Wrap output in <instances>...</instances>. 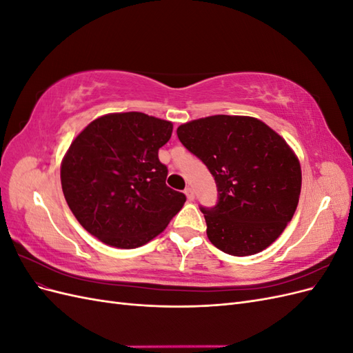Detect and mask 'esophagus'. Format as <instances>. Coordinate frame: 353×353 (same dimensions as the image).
Masks as SVG:
<instances>
[{"instance_id": "1", "label": "esophagus", "mask_w": 353, "mask_h": 353, "mask_svg": "<svg viewBox=\"0 0 353 353\" xmlns=\"http://www.w3.org/2000/svg\"><path fill=\"white\" fill-rule=\"evenodd\" d=\"M184 193H185V196H187V199L190 200V201H193L194 200V190L191 188V187H187L185 190H184Z\"/></svg>"}]
</instances>
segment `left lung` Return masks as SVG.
Returning <instances> with one entry per match:
<instances>
[{
    "label": "left lung",
    "mask_w": 353,
    "mask_h": 353,
    "mask_svg": "<svg viewBox=\"0 0 353 353\" xmlns=\"http://www.w3.org/2000/svg\"><path fill=\"white\" fill-rule=\"evenodd\" d=\"M176 134L215 178L216 205L200 206L210 243L248 256L279 239L302 187L301 165L283 138L254 117L227 114L184 123Z\"/></svg>",
    "instance_id": "left-lung-1"
}]
</instances>
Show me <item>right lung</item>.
Returning <instances> with one entry per match:
<instances>
[{
  "label": "right lung",
  "instance_id": "right-lung-1",
  "mask_svg": "<svg viewBox=\"0 0 353 353\" xmlns=\"http://www.w3.org/2000/svg\"><path fill=\"white\" fill-rule=\"evenodd\" d=\"M172 123L140 112L105 114L74 138L61 163L68 205L91 236L135 249L162 232L187 197L166 185L159 148Z\"/></svg>",
  "mask_w": 353,
  "mask_h": 353
}]
</instances>
